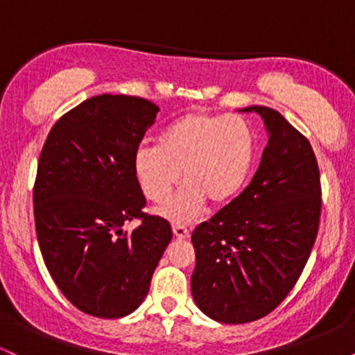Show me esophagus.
I'll return each mask as SVG.
<instances>
[{"label":"esophagus","instance_id":"esophagus-1","mask_svg":"<svg viewBox=\"0 0 355 355\" xmlns=\"http://www.w3.org/2000/svg\"><path fill=\"white\" fill-rule=\"evenodd\" d=\"M173 235L178 240H189L190 239V229L183 225H173Z\"/></svg>","mask_w":355,"mask_h":355}]
</instances>
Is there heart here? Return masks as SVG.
I'll return each instance as SVG.
<instances>
[{
    "label": "heart",
    "instance_id": "heart-1",
    "mask_svg": "<svg viewBox=\"0 0 355 355\" xmlns=\"http://www.w3.org/2000/svg\"><path fill=\"white\" fill-rule=\"evenodd\" d=\"M255 150L254 130L242 116L191 112L162 133L158 146L137 150V180L148 200L162 203L183 170L187 185L160 211L175 223H185L207 202L223 207L237 197L252 172Z\"/></svg>",
    "mask_w": 355,
    "mask_h": 355
}]
</instances>
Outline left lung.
<instances>
[{
  "label": "left lung",
  "mask_w": 355,
  "mask_h": 355,
  "mask_svg": "<svg viewBox=\"0 0 355 355\" xmlns=\"http://www.w3.org/2000/svg\"><path fill=\"white\" fill-rule=\"evenodd\" d=\"M268 141L248 187L191 234V295L223 324L266 317L294 288L317 239L322 191L309 140L275 110L247 107Z\"/></svg>",
  "instance_id": "left-lung-1"
}]
</instances>
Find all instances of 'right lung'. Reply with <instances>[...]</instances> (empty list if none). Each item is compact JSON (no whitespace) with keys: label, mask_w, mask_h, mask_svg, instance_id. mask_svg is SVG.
<instances>
[{"label":"right lung","mask_w":355,"mask_h":355,"mask_svg":"<svg viewBox=\"0 0 355 355\" xmlns=\"http://www.w3.org/2000/svg\"><path fill=\"white\" fill-rule=\"evenodd\" d=\"M158 110L138 96H93L53 125L40 155V250L63 295L88 315L135 311L172 240L165 218L141 211L146 198L135 173V153ZM135 218L141 225L123 231Z\"/></svg>","instance_id":"obj_1"}]
</instances>
